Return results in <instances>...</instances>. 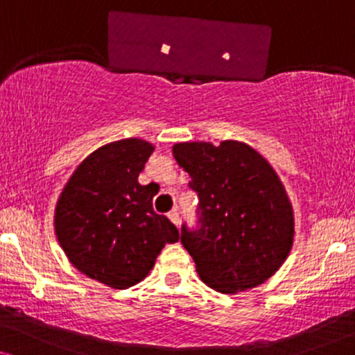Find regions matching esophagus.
Here are the masks:
<instances>
[{
  "instance_id": "esophagus-1",
  "label": "esophagus",
  "mask_w": 355,
  "mask_h": 355,
  "mask_svg": "<svg viewBox=\"0 0 355 355\" xmlns=\"http://www.w3.org/2000/svg\"><path fill=\"white\" fill-rule=\"evenodd\" d=\"M168 218H169V221H171L173 225H176V226H179V223H181V218H179V213L176 210L169 211Z\"/></svg>"
}]
</instances>
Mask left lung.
Listing matches in <instances>:
<instances>
[{
    "instance_id": "obj_1",
    "label": "left lung",
    "mask_w": 355,
    "mask_h": 355,
    "mask_svg": "<svg viewBox=\"0 0 355 355\" xmlns=\"http://www.w3.org/2000/svg\"><path fill=\"white\" fill-rule=\"evenodd\" d=\"M198 196L197 227H181V242L207 286L232 294L265 283L288 257L293 207L278 174L249 145L226 140L173 147Z\"/></svg>"
}]
</instances>
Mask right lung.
Returning <instances> with one entry per match:
<instances>
[{"label": "right lung", "instance_id": "1", "mask_svg": "<svg viewBox=\"0 0 355 355\" xmlns=\"http://www.w3.org/2000/svg\"><path fill=\"white\" fill-rule=\"evenodd\" d=\"M153 152L140 139L103 145L82 162L61 192L55 211L58 241L80 273L125 289L153 268L179 231L155 213V193L137 178Z\"/></svg>", "mask_w": 355, "mask_h": 355}]
</instances>
